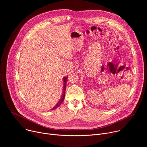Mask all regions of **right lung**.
<instances>
[{
  "mask_svg": "<svg viewBox=\"0 0 147 147\" xmlns=\"http://www.w3.org/2000/svg\"><path fill=\"white\" fill-rule=\"evenodd\" d=\"M67 76H64V77L63 78V81H64V89H63V93L61 98V99L60 100V101L57 103V104H56L53 108H52L51 109V110L55 109L57 108L58 107H59V106L63 102L64 100V98H65V90H66V83H67Z\"/></svg>",
  "mask_w": 147,
  "mask_h": 147,
  "instance_id": "add662e5",
  "label": "right lung"
}]
</instances>
